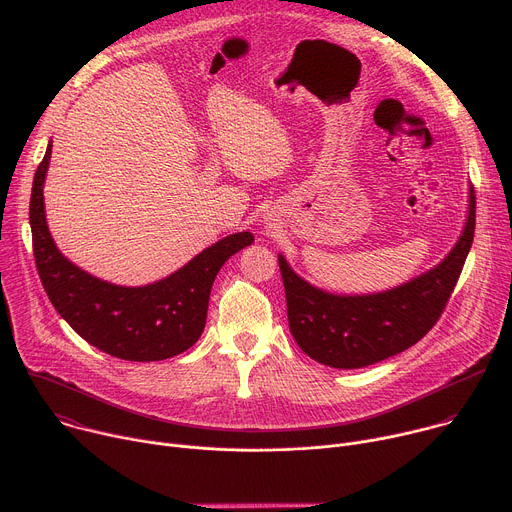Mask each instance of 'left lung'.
Here are the masks:
<instances>
[{
    "instance_id": "left-lung-1",
    "label": "left lung",
    "mask_w": 512,
    "mask_h": 512,
    "mask_svg": "<svg viewBox=\"0 0 512 512\" xmlns=\"http://www.w3.org/2000/svg\"><path fill=\"white\" fill-rule=\"evenodd\" d=\"M476 196L452 253L413 281L373 296H332L298 277L279 255L287 322L298 346L334 369H360L419 342L440 320L474 241Z\"/></svg>"
}]
</instances>
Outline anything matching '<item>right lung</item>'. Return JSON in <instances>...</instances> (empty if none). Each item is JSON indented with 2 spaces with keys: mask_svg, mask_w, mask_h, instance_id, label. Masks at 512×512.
<instances>
[{
  "mask_svg": "<svg viewBox=\"0 0 512 512\" xmlns=\"http://www.w3.org/2000/svg\"><path fill=\"white\" fill-rule=\"evenodd\" d=\"M50 154L48 143L34 174L30 227L36 269L56 312L89 344L123 360H164L188 350L204 330L218 269L251 245L253 235L237 233L218 241L152 285L121 287L101 281L64 259L48 233L42 186Z\"/></svg>",
  "mask_w": 512,
  "mask_h": 512,
  "instance_id": "right-lung-1",
  "label": "right lung"
}]
</instances>
